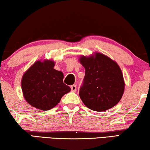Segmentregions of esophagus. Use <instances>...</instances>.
Returning <instances> with one entry per match:
<instances>
[{
	"instance_id": "esophagus-1",
	"label": "esophagus",
	"mask_w": 150,
	"mask_h": 150,
	"mask_svg": "<svg viewBox=\"0 0 150 150\" xmlns=\"http://www.w3.org/2000/svg\"><path fill=\"white\" fill-rule=\"evenodd\" d=\"M76 89H77V87H76L75 85H73L71 86V91H73V92L76 91Z\"/></svg>"
}]
</instances>
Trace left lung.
Wrapping results in <instances>:
<instances>
[{
    "label": "left lung",
    "instance_id": "1",
    "mask_svg": "<svg viewBox=\"0 0 150 150\" xmlns=\"http://www.w3.org/2000/svg\"><path fill=\"white\" fill-rule=\"evenodd\" d=\"M79 62L85 69L79 96L84 105L94 111L102 112L115 106L124 91V81L120 67L100 53L89 57L82 55Z\"/></svg>",
    "mask_w": 150,
    "mask_h": 150
}]
</instances>
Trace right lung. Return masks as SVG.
<instances>
[{
	"label": "right lung",
	"instance_id": "right-lung-1",
	"mask_svg": "<svg viewBox=\"0 0 150 150\" xmlns=\"http://www.w3.org/2000/svg\"><path fill=\"white\" fill-rule=\"evenodd\" d=\"M54 61H37L22 76L21 85L25 100L42 110L55 107L71 88L63 83V74L54 69Z\"/></svg>",
	"mask_w": 150,
	"mask_h": 150
}]
</instances>
